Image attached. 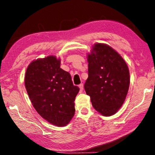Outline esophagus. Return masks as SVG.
<instances>
[{"instance_id": "1", "label": "esophagus", "mask_w": 155, "mask_h": 155, "mask_svg": "<svg viewBox=\"0 0 155 155\" xmlns=\"http://www.w3.org/2000/svg\"><path fill=\"white\" fill-rule=\"evenodd\" d=\"M79 88H80V92L83 91V89H84V85H83V84H79Z\"/></svg>"}]
</instances>
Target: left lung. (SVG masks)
<instances>
[{"mask_svg":"<svg viewBox=\"0 0 155 155\" xmlns=\"http://www.w3.org/2000/svg\"><path fill=\"white\" fill-rule=\"evenodd\" d=\"M88 77L84 84L92 106L105 116L115 114L122 106L130 85L127 65L108 45L95 44L88 54Z\"/></svg>","mask_w":155,"mask_h":155,"instance_id":"1","label":"left lung"}]
</instances>
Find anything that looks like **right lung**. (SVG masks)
<instances>
[{"mask_svg":"<svg viewBox=\"0 0 155 155\" xmlns=\"http://www.w3.org/2000/svg\"><path fill=\"white\" fill-rule=\"evenodd\" d=\"M25 85L39 114L51 124L64 126L75 113L74 101L79 88L54 56L33 61L27 69Z\"/></svg>","mask_w":155,"mask_h":155,"instance_id":"obj_1","label":"right lung"}]
</instances>
